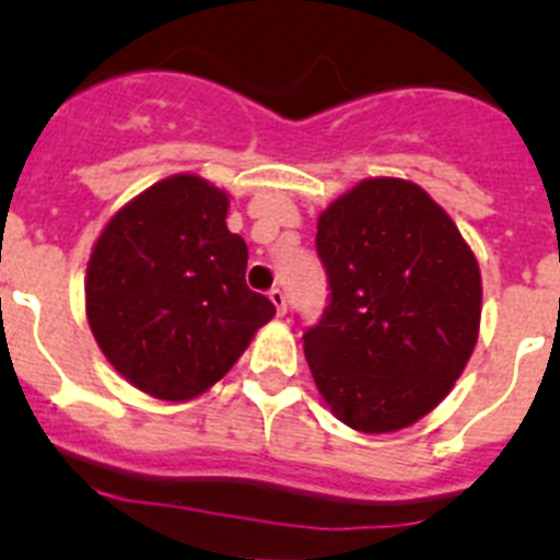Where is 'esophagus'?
Masks as SVG:
<instances>
[{
  "mask_svg": "<svg viewBox=\"0 0 560 560\" xmlns=\"http://www.w3.org/2000/svg\"><path fill=\"white\" fill-rule=\"evenodd\" d=\"M268 298H270V303L276 306V312H279V314L287 312V295L279 290V287H273V290L268 292Z\"/></svg>",
  "mask_w": 560,
  "mask_h": 560,
  "instance_id": "34e87169",
  "label": "esophagus"
}]
</instances>
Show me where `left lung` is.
<instances>
[{
    "label": "left lung",
    "mask_w": 560,
    "mask_h": 560,
    "mask_svg": "<svg viewBox=\"0 0 560 560\" xmlns=\"http://www.w3.org/2000/svg\"><path fill=\"white\" fill-rule=\"evenodd\" d=\"M330 287L303 334L319 394L366 435L405 430L463 374L481 323V273L446 210L421 186L369 177L317 221Z\"/></svg>",
    "instance_id": "8db88e82"
}]
</instances>
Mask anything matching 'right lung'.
<instances>
[{"mask_svg": "<svg viewBox=\"0 0 560 560\" xmlns=\"http://www.w3.org/2000/svg\"><path fill=\"white\" fill-rule=\"evenodd\" d=\"M230 197L175 175L108 219L86 265V319L103 355L144 394L186 401L219 383L276 306L246 287Z\"/></svg>", "mask_w": 560, "mask_h": 560, "instance_id": "1", "label": "right lung"}]
</instances>
